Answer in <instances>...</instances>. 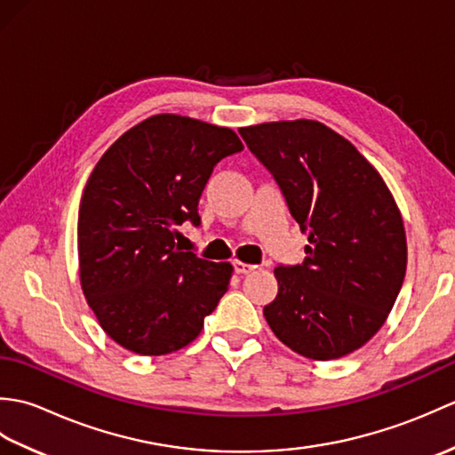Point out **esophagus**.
<instances>
[{
  "label": "esophagus",
  "instance_id": "1",
  "mask_svg": "<svg viewBox=\"0 0 455 455\" xmlns=\"http://www.w3.org/2000/svg\"><path fill=\"white\" fill-rule=\"evenodd\" d=\"M233 266H235V272H236V274H250V272H252V269L256 267V266H252V264L240 262V259H235Z\"/></svg>",
  "mask_w": 455,
  "mask_h": 455
}]
</instances>
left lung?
<instances>
[{
	"mask_svg": "<svg viewBox=\"0 0 455 455\" xmlns=\"http://www.w3.org/2000/svg\"><path fill=\"white\" fill-rule=\"evenodd\" d=\"M238 132L308 228L305 262L274 269L279 289L264 307L269 328L308 360L352 354L387 321L407 272L393 193L370 160L324 123L274 121Z\"/></svg>",
	"mask_w": 455,
	"mask_h": 455,
	"instance_id": "8db88e82",
	"label": "left lung"
}]
</instances>
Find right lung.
<instances>
[{
  "label": "right lung",
  "instance_id": "add662e5",
  "mask_svg": "<svg viewBox=\"0 0 455 455\" xmlns=\"http://www.w3.org/2000/svg\"><path fill=\"white\" fill-rule=\"evenodd\" d=\"M243 148L233 129L160 113L95 164L78 212L80 283L103 332L124 350H181L227 293L233 266L181 252L176 238L181 222L199 225L215 164Z\"/></svg>",
  "mask_w": 455,
  "mask_h": 455
}]
</instances>
